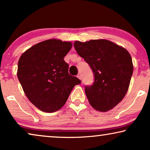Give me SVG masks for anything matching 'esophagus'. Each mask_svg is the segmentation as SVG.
<instances>
[{
    "mask_svg": "<svg viewBox=\"0 0 150 150\" xmlns=\"http://www.w3.org/2000/svg\"><path fill=\"white\" fill-rule=\"evenodd\" d=\"M77 77L79 78V79L80 80H81V79H82V76H81V74H79L77 75Z\"/></svg>",
    "mask_w": 150,
    "mask_h": 150,
    "instance_id": "obj_1",
    "label": "esophagus"
}]
</instances>
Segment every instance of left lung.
<instances>
[{
  "mask_svg": "<svg viewBox=\"0 0 150 150\" xmlns=\"http://www.w3.org/2000/svg\"><path fill=\"white\" fill-rule=\"evenodd\" d=\"M74 46L93 72V85L85 86L89 104L99 111L112 109L128 91L133 72L130 53L106 40L76 41Z\"/></svg>",
  "mask_w": 150,
  "mask_h": 150,
  "instance_id": "1",
  "label": "left lung"
}]
</instances>
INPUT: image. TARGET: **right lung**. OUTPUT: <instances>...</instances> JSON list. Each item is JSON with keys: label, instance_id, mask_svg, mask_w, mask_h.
Here are the masks:
<instances>
[{"label": "right lung", "instance_id": "right-lung-1", "mask_svg": "<svg viewBox=\"0 0 150 150\" xmlns=\"http://www.w3.org/2000/svg\"><path fill=\"white\" fill-rule=\"evenodd\" d=\"M71 43L48 40L30 47L20 57L18 78L33 104L46 112L60 109L71 90L81 81L68 73L64 57Z\"/></svg>", "mask_w": 150, "mask_h": 150}]
</instances>
